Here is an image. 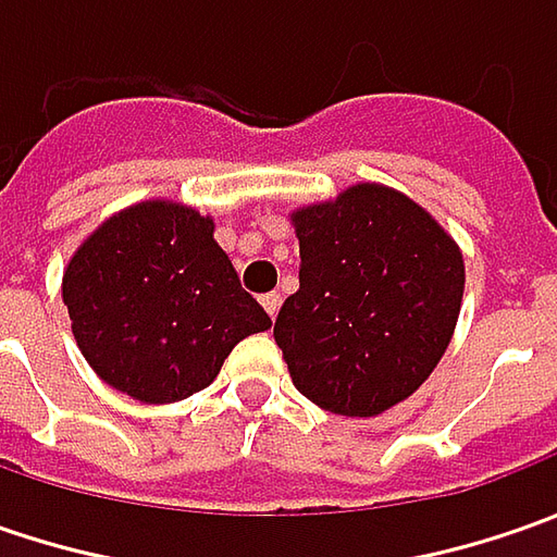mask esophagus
Masks as SVG:
<instances>
[{"label": "esophagus", "mask_w": 557, "mask_h": 557, "mask_svg": "<svg viewBox=\"0 0 557 557\" xmlns=\"http://www.w3.org/2000/svg\"><path fill=\"white\" fill-rule=\"evenodd\" d=\"M260 304H263V310L275 319V315H278V307H282V294H278V290H269V294L260 297Z\"/></svg>", "instance_id": "34e87169"}]
</instances>
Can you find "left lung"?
Returning <instances> with one entry per match:
<instances>
[{"label": "left lung", "mask_w": 557, "mask_h": 557, "mask_svg": "<svg viewBox=\"0 0 557 557\" xmlns=\"http://www.w3.org/2000/svg\"><path fill=\"white\" fill-rule=\"evenodd\" d=\"M290 223L300 288L275 319L290 381L334 416H381L416 394L453 341L459 245L424 207L377 183L300 207Z\"/></svg>", "instance_id": "1"}]
</instances>
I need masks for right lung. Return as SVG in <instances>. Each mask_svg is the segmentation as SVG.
I'll return each instance as SVG.
<instances>
[{"label": "right lung", "mask_w": 557, "mask_h": 557, "mask_svg": "<svg viewBox=\"0 0 557 557\" xmlns=\"http://www.w3.org/2000/svg\"><path fill=\"white\" fill-rule=\"evenodd\" d=\"M61 297L96 374L139 403L198 394L272 319L242 288L213 220L176 201L114 213L76 247Z\"/></svg>", "instance_id": "right-lung-1"}]
</instances>
